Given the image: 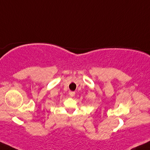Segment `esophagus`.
I'll list each match as a JSON object with an SVG mask.
<instances>
[{"instance_id": "34e87169", "label": "esophagus", "mask_w": 150, "mask_h": 150, "mask_svg": "<svg viewBox=\"0 0 150 150\" xmlns=\"http://www.w3.org/2000/svg\"><path fill=\"white\" fill-rule=\"evenodd\" d=\"M69 95L70 97H74L75 95V92L74 91H69Z\"/></svg>"}]
</instances>
